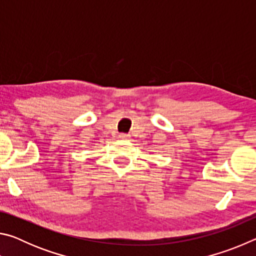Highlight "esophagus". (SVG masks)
Instances as JSON below:
<instances>
[{"instance_id":"34e87169","label":"esophagus","mask_w":256,"mask_h":256,"mask_svg":"<svg viewBox=\"0 0 256 256\" xmlns=\"http://www.w3.org/2000/svg\"><path fill=\"white\" fill-rule=\"evenodd\" d=\"M120 138H128V134H125V133H120Z\"/></svg>"}]
</instances>
